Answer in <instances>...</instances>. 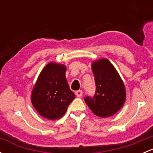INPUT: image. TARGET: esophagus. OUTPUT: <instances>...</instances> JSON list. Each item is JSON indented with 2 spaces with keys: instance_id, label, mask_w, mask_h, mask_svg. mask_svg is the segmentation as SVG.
Wrapping results in <instances>:
<instances>
[{
  "instance_id": "34e87169",
  "label": "esophagus",
  "mask_w": 153,
  "mask_h": 153,
  "mask_svg": "<svg viewBox=\"0 0 153 153\" xmlns=\"http://www.w3.org/2000/svg\"><path fill=\"white\" fill-rule=\"evenodd\" d=\"M75 95H76L77 97H79V98H81V96L83 95V92L82 90H78L75 92Z\"/></svg>"
}]
</instances>
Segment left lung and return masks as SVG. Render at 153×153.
Wrapping results in <instances>:
<instances>
[{
    "label": "left lung",
    "mask_w": 153,
    "mask_h": 153,
    "mask_svg": "<svg viewBox=\"0 0 153 153\" xmlns=\"http://www.w3.org/2000/svg\"><path fill=\"white\" fill-rule=\"evenodd\" d=\"M96 91L93 98L86 97V104L95 115L107 118L115 115L124 106L126 93L121 76L106 58L92 61Z\"/></svg>",
    "instance_id": "left-lung-1"
}]
</instances>
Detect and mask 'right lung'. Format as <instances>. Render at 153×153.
<instances>
[{
  "mask_svg": "<svg viewBox=\"0 0 153 153\" xmlns=\"http://www.w3.org/2000/svg\"><path fill=\"white\" fill-rule=\"evenodd\" d=\"M66 71L64 64L49 63L33 86L31 102L37 112L47 119L57 120L64 116L75 97L69 89Z\"/></svg>",
  "mask_w": 153,
  "mask_h": 153,
  "instance_id": "add662e5",
  "label": "right lung"
}]
</instances>
